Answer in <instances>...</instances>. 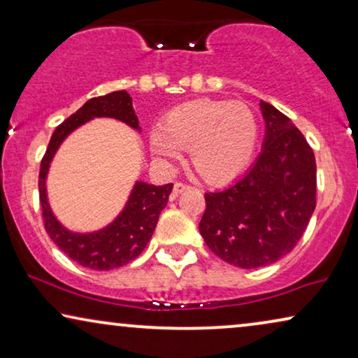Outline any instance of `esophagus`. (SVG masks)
<instances>
[{
  "label": "esophagus",
  "mask_w": 358,
  "mask_h": 358,
  "mask_svg": "<svg viewBox=\"0 0 358 358\" xmlns=\"http://www.w3.org/2000/svg\"><path fill=\"white\" fill-rule=\"evenodd\" d=\"M192 187V185L187 184V182H182V180H178V182L174 184V195H179L180 192H184V190H187Z\"/></svg>",
  "instance_id": "34e87169"
}]
</instances>
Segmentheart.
I'll list each match as a JSON object with an SVG mask.
<instances>
[{"instance_id":"heart-1","label":"heart","mask_w":358,"mask_h":358,"mask_svg":"<svg viewBox=\"0 0 358 358\" xmlns=\"http://www.w3.org/2000/svg\"><path fill=\"white\" fill-rule=\"evenodd\" d=\"M257 119L239 101L200 99L169 110L163 129L150 134L151 151L164 161H176L189 148L190 161L207 180L222 182L246 168L256 148Z\"/></svg>"}]
</instances>
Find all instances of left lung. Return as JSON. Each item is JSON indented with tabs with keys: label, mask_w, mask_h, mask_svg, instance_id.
Instances as JSON below:
<instances>
[{
	"label": "left lung",
	"mask_w": 358,
	"mask_h": 358,
	"mask_svg": "<svg viewBox=\"0 0 358 358\" xmlns=\"http://www.w3.org/2000/svg\"><path fill=\"white\" fill-rule=\"evenodd\" d=\"M266 140L241 179L205 194L199 229L224 262L256 268L277 262L296 246L316 207L313 148L285 114L261 101Z\"/></svg>",
	"instance_id": "8db88e82"
}]
</instances>
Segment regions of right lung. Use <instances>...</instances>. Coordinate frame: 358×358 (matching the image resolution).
<instances>
[{
	"mask_svg": "<svg viewBox=\"0 0 358 358\" xmlns=\"http://www.w3.org/2000/svg\"><path fill=\"white\" fill-rule=\"evenodd\" d=\"M92 117H114L134 129H138V119L131 107V97L127 91H114L86 101L85 106L80 107L65 122H62L53 131L41 163L38 197L42 205L43 227L52 241L68 257L81 264L83 267L94 268V271H110V268L131 262L146 248L153 236L161 210L168 203L173 184L158 187V185L136 182L124 212L115 218V222H112L101 231L78 234L63 228L53 217L50 205L47 202L45 178L48 164L66 135H70L76 127L91 120Z\"/></svg>",
	"mask_w": 358,
	"mask_h": 358,
	"instance_id": "1",
	"label": "right lung"
}]
</instances>
